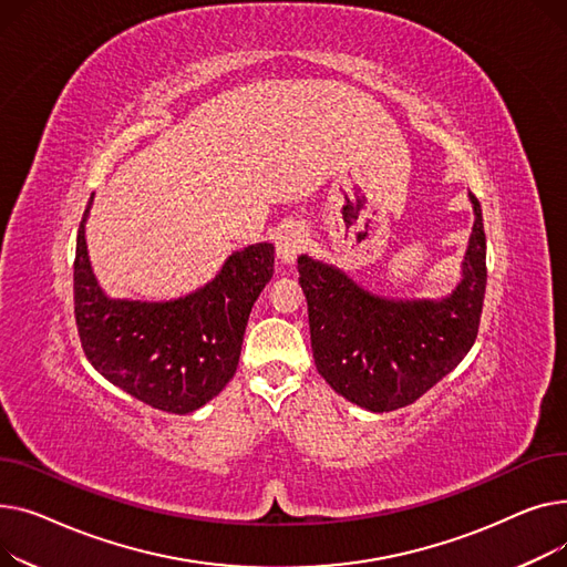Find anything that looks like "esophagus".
Here are the masks:
<instances>
[{
  "instance_id": "obj_1",
  "label": "esophagus",
  "mask_w": 567,
  "mask_h": 567,
  "mask_svg": "<svg viewBox=\"0 0 567 567\" xmlns=\"http://www.w3.org/2000/svg\"><path fill=\"white\" fill-rule=\"evenodd\" d=\"M277 245V256L281 262H295V258L299 256V251L305 249L307 245V230L302 224H286L281 226V230L277 233L275 238Z\"/></svg>"
}]
</instances>
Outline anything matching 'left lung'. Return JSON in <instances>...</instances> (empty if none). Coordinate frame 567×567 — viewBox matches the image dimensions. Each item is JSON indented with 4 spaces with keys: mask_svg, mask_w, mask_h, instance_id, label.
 I'll return each mask as SVG.
<instances>
[{
    "mask_svg": "<svg viewBox=\"0 0 567 567\" xmlns=\"http://www.w3.org/2000/svg\"><path fill=\"white\" fill-rule=\"evenodd\" d=\"M474 228L462 279L442 299L373 295L334 265L297 258L309 305L316 369L346 401L369 412H393L446 378L476 341L487 284L485 230L470 192Z\"/></svg>",
    "mask_w": 567,
    "mask_h": 567,
    "instance_id": "obj_1",
    "label": "left lung"
}]
</instances>
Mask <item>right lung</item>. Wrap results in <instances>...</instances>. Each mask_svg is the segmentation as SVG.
Returning <instances> with one entry per match:
<instances>
[{
  "mask_svg": "<svg viewBox=\"0 0 567 567\" xmlns=\"http://www.w3.org/2000/svg\"><path fill=\"white\" fill-rule=\"evenodd\" d=\"M75 249V320L93 369L137 401L189 414L236 375L245 327L260 290L275 272V247L249 245L233 251L213 281L169 299H112L100 288L86 249V219Z\"/></svg>",
  "mask_w": 567,
  "mask_h": 567,
  "instance_id": "add662e5",
  "label": "right lung"
}]
</instances>
